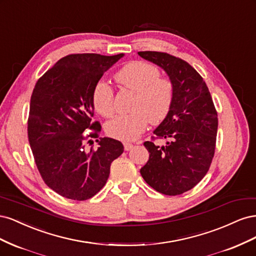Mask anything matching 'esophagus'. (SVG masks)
<instances>
[{"label":"esophagus","instance_id":"34e87169","mask_svg":"<svg viewBox=\"0 0 256 256\" xmlns=\"http://www.w3.org/2000/svg\"><path fill=\"white\" fill-rule=\"evenodd\" d=\"M134 144L132 143H129V142H124V148H125V150H130L131 148H132Z\"/></svg>","mask_w":256,"mask_h":256}]
</instances>
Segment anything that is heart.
I'll use <instances>...</instances> for the list:
<instances>
[{
	"mask_svg": "<svg viewBox=\"0 0 256 256\" xmlns=\"http://www.w3.org/2000/svg\"><path fill=\"white\" fill-rule=\"evenodd\" d=\"M157 66L144 60L130 62L115 74L122 86L136 92L131 113L118 115L106 124V132L120 140H136L147 124H159L171 111L175 88L171 79L160 76ZM92 106L104 118L114 113V92L109 84L99 81L92 90Z\"/></svg>",
	"mask_w": 256,
	"mask_h": 256,
	"instance_id": "obj_1",
	"label": "heart"
}]
</instances>
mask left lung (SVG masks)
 Segmentation results:
<instances>
[{
	"instance_id": "8db88e82",
	"label": "left lung",
	"mask_w": 256,
	"mask_h": 256,
	"mask_svg": "<svg viewBox=\"0 0 256 256\" xmlns=\"http://www.w3.org/2000/svg\"><path fill=\"white\" fill-rule=\"evenodd\" d=\"M141 58L164 68L175 88L171 111L144 142L150 152L140 170L144 180L166 196H180L208 172L216 150L218 114L200 74L187 62L166 52L141 51ZM166 138L164 146L154 144Z\"/></svg>"
}]
</instances>
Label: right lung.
Instances as JSON below:
<instances>
[{"label": "right lung", "mask_w": 256, "mask_h": 256, "mask_svg": "<svg viewBox=\"0 0 256 256\" xmlns=\"http://www.w3.org/2000/svg\"><path fill=\"white\" fill-rule=\"evenodd\" d=\"M124 54H69L44 72L30 96L28 136L36 166L44 184L58 194L85 200L102 189L122 144L100 138L102 125L92 122V90L104 74ZM86 128L88 135L82 132ZM96 138L100 147L84 144Z\"/></svg>", "instance_id": "obj_1"}]
</instances>
